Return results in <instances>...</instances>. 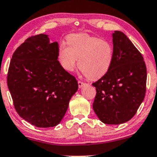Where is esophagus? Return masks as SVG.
Here are the masks:
<instances>
[{
  "instance_id": "esophagus-1",
  "label": "esophagus",
  "mask_w": 157,
  "mask_h": 157,
  "mask_svg": "<svg viewBox=\"0 0 157 157\" xmlns=\"http://www.w3.org/2000/svg\"><path fill=\"white\" fill-rule=\"evenodd\" d=\"M78 87H79V88H82V86H84V84H85V83H84V82H81V81H78Z\"/></svg>"
}]
</instances>
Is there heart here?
<instances>
[{"mask_svg": "<svg viewBox=\"0 0 157 157\" xmlns=\"http://www.w3.org/2000/svg\"><path fill=\"white\" fill-rule=\"evenodd\" d=\"M58 50V59L65 71L72 72L76 67L86 78H100L112 67L114 50L107 41L85 34H73L66 38Z\"/></svg>", "mask_w": 157, "mask_h": 157, "instance_id": "1", "label": "heart"}]
</instances>
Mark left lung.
Segmentation results:
<instances>
[{
	"label": "left lung",
	"instance_id": "left-lung-1",
	"mask_svg": "<svg viewBox=\"0 0 157 157\" xmlns=\"http://www.w3.org/2000/svg\"><path fill=\"white\" fill-rule=\"evenodd\" d=\"M112 42L113 62L93 84L96 89L93 107L101 122L117 125L132 119L144 100L147 71L143 56L126 35L115 31Z\"/></svg>",
	"mask_w": 157,
	"mask_h": 157
}]
</instances>
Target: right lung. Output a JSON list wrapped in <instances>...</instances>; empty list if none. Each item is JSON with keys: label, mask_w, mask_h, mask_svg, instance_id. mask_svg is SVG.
Segmentation results:
<instances>
[{"label": "right lung", "mask_w": 157, "mask_h": 157, "mask_svg": "<svg viewBox=\"0 0 157 157\" xmlns=\"http://www.w3.org/2000/svg\"><path fill=\"white\" fill-rule=\"evenodd\" d=\"M59 44L46 34L28 38L13 53L7 84L17 112L39 128L56 126L78 90L73 75L58 61Z\"/></svg>", "instance_id": "right-lung-1"}]
</instances>
